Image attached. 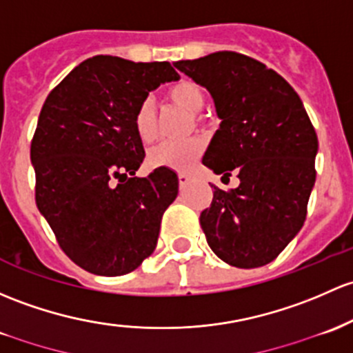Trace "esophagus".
Instances as JSON below:
<instances>
[{"instance_id": "esophagus-1", "label": "esophagus", "mask_w": 353, "mask_h": 353, "mask_svg": "<svg viewBox=\"0 0 353 353\" xmlns=\"http://www.w3.org/2000/svg\"><path fill=\"white\" fill-rule=\"evenodd\" d=\"M177 179H179V186L181 188H186L189 184V181H191V176H189V174L181 172V174H177Z\"/></svg>"}]
</instances>
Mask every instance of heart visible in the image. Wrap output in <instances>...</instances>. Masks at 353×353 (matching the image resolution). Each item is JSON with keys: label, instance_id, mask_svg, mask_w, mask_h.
I'll return each mask as SVG.
<instances>
[{"label": "heart", "instance_id": "1", "mask_svg": "<svg viewBox=\"0 0 353 353\" xmlns=\"http://www.w3.org/2000/svg\"><path fill=\"white\" fill-rule=\"evenodd\" d=\"M167 98L174 105L181 106L189 113H198L205 106V92L196 83L183 79L167 89ZM133 127L142 142H152L157 137V113L152 99L139 105L133 114ZM205 150L201 139H189L184 142H161L152 147L147 154V162L152 167L170 170H189Z\"/></svg>", "mask_w": 353, "mask_h": 353}]
</instances>
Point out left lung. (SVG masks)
Here are the masks:
<instances>
[{
    "label": "left lung",
    "mask_w": 353,
    "mask_h": 353,
    "mask_svg": "<svg viewBox=\"0 0 353 353\" xmlns=\"http://www.w3.org/2000/svg\"><path fill=\"white\" fill-rule=\"evenodd\" d=\"M174 65L210 91L221 120L203 164L240 179L230 191L213 186L199 216L206 242L233 267L269 264L301 230L316 179L318 137L301 98L276 70L236 52Z\"/></svg>",
    "instance_id": "8db88e82"
}]
</instances>
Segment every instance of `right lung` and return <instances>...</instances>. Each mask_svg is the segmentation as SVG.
I'll use <instances>...</instances> for the list:
<instances>
[{"label": "right lung", "mask_w": 353, "mask_h": 353, "mask_svg": "<svg viewBox=\"0 0 353 353\" xmlns=\"http://www.w3.org/2000/svg\"><path fill=\"white\" fill-rule=\"evenodd\" d=\"M177 79L169 62L96 55L43 103L30 147L37 208L65 255L88 272L123 276L157 245L179 181L161 167L135 177L145 150L133 114L148 92Z\"/></svg>", "instance_id": "right-lung-1"}]
</instances>
